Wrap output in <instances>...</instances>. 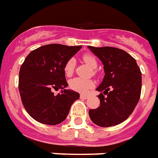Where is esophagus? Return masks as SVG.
I'll use <instances>...</instances> for the list:
<instances>
[{
  "mask_svg": "<svg viewBox=\"0 0 158 158\" xmlns=\"http://www.w3.org/2000/svg\"><path fill=\"white\" fill-rule=\"evenodd\" d=\"M81 98H82V99H87L89 98V95H87V94H81L80 95Z\"/></svg>",
  "mask_w": 158,
  "mask_h": 158,
  "instance_id": "esophagus-1",
  "label": "esophagus"
}]
</instances>
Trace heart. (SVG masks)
<instances>
[{
    "instance_id": "1",
    "label": "heart",
    "mask_w": 158,
    "mask_h": 158,
    "mask_svg": "<svg viewBox=\"0 0 158 158\" xmlns=\"http://www.w3.org/2000/svg\"><path fill=\"white\" fill-rule=\"evenodd\" d=\"M81 59L86 64H87L90 67L93 68V69L96 68L97 65H98L96 58L93 55L85 54V55H82ZM75 64H76V61H75V60L73 58L69 59L65 63V65H64V73H65L66 77H71V75L73 74ZM93 86H94V82L92 80H88V79L76 77L71 79L69 81V87H70L71 90L81 93H86L87 92H88L91 88H93Z\"/></svg>"
}]
</instances>
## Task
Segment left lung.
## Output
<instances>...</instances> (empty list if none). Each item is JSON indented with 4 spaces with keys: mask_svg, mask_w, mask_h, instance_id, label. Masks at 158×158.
Segmentation results:
<instances>
[{
    "mask_svg": "<svg viewBox=\"0 0 158 158\" xmlns=\"http://www.w3.org/2000/svg\"><path fill=\"white\" fill-rule=\"evenodd\" d=\"M88 48L103 62L105 71L102 83L97 88L101 92L98 96L100 107L89 110L91 120L101 127L117 125L128 118L139 102L141 92L140 68L135 60L123 49Z\"/></svg>",
    "mask_w": 158,
    "mask_h": 158,
    "instance_id": "1",
    "label": "left lung"
}]
</instances>
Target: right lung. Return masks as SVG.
<instances>
[{"label": "right lung", "instance_id": "1", "mask_svg": "<svg viewBox=\"0 0 158 158\" xmlns=\"http://www.w3.org/2000/svg\"><path fill=\"white\" fill-rule=\"evenodd\" d=\"M81 46L51 44L29 53L19 71L18 88L27 114L41 124L55 125L67 117L79 93L66 90L64 65ZM62 89L55 95L54 90Z\"/></svg>", "mask_w": 158, "mask_h": 158}]
</instances>
